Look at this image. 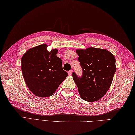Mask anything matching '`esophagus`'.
Segmentation results:
<instances>
[{"label":"esophagus","mask_w":135,"mask_h":135,"mask_svg":"<svg viewBox=\"0 0 135 135\" xmlns=\"http://www.w3.org/2000/svg\"><path fill=\"white\" fill-rule=\"evenodd\" d=\"M72 73H73V70H70V71H68V74H69V75H71L72 74Z\"/></svg>","instance_id":"obj_1"}]
</instances>
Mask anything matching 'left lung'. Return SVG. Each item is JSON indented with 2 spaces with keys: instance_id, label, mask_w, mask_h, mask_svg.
<instances>
[{
  "instance_id": "8db88e82",
  "label": "left lung",
  "mask_w": 135,
  "mask_h": 135,
  "mask_svg": "<svg viewBox=\"0 0 135 135\" xmlns=\"http://www.w3.org/2000/svg\"><path fill=\"white\" fill-rule=\"evenodd\" d=\"M78 61L82 69L79 77L73 78L83 100L93 102L102 98L110 89L116 71L115 58L108 50L95 48L77 49Z\"/></svg>"
}]
</instances>
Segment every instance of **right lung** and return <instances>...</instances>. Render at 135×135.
I'll list each match as a JSON object with an SVG mask.
<instances>
[{
  "label": "right lung",
  "mask_w": 135,
  "mask_h": 135,
  "mask_svg": "<svg viewBox=\"0 0 135 135\" xmlns=\"http://www.w3.org/2000/svg\"><path fill=\"white\" fill-rule=\"evenodd\" d=\"M42 44L27 50L21 58V71L29 89L41 98L52 96L68 76L58 50H47Z\"/></svg>",
  "instance_id": "right-lung-1"
}]
</instances>
